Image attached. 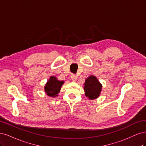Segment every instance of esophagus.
I'll return each instance as SVG.
<instances>
[{
  "label": "esophagus",
  "mask_w": 146,
  "mask_h": 146,
  "mask_svg": "<svg viewBox=\"0 0 146 146\" xmlns=\"http://www.w3.org/2000/svg\"><path fill=\"white\" fill-rule=\"evenodd\" d=\"M71 79H72V81H73V82H75L77 80V76H76V74H72V75H71Z\"/></svg>",
  "instance_id": "1"
}]
</instances>
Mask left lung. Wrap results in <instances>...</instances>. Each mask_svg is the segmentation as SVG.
<instances>
[{"instance_id": "obj_1", "label": "left lung", "mask_w": 146, "mask_h": 146, "mask_svg": "<svg viewBox=\"0 0 146 146\" xmlns=\"http://www.w3.org/2000/svg\"><path fill=\"white\" fill-rule=\"evenodd\" d=\"M84 88L86 96L90 100H94L100 96L102 86L95 76H90L86 79Z\"/></svg>"}]
</instances>
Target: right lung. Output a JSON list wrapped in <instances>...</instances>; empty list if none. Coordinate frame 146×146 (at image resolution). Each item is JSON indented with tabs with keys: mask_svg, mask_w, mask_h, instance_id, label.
Instances as JSON below:
<instances>
[{
	"mask_svg": "<svg viewBox=\"0 0 146 146\" xmlns=\"http://www.w3.org/2000/svg\"><path fill=\"white\" fill-rule=\"evenodd\" d=\"M64 83V82L63 81H58L54 76H51L50 80L45 86V91L47 95L51 97L57 96L61 86Z\"/></svg>",
	"mask_w": 146,
	"mask_h": 146,
	"instance_id": "right-lung-1",
	"label": "right lung"
}]
</instances>
